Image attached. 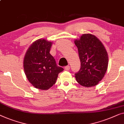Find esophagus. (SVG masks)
Returning a JSON list of instances; mask_svg holds the SVG:
<instances>
[{"label": "esophagus", "instance_id": "1", "mask_svg": "<svg viewBox=\"0 0 124 124\" xmlns=\"http://www.w3.org/2000/svg\"><path fill=\"white\" fill-rule=\"evenodd\" d=\"M64 70H67V71H68V70H69L70 69V66H65V67H64Z\"/></svg>", "mask_w": 124, "mask_h": 124}]
</instances>
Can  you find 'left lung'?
<instances>
[{"mask_svg": "<svg viewBox=\"0 0 124 124\" xmlns=\"http://www.w3.org/2000/svg\"><path fill=\"white\" fill-rule=\"evenodd\" d=\"M78 47L81 68L75 74L78 83L84 87L97 85L105 75L108 57L105 47L94 35L84 34L74 41Z\"/></svg>", "mask_w": 124, "mask_h": 124, "instance_id": "obj_1", "label": "left lung"}]
</instances>
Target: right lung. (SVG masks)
<instances>
[{"mask_svg": "<svg viewBox=\"0 0 124 124\" xmlns=\"http://www.w3.org/2000/svg\"><path fill=\"white\" fill-rule=\"evenodd\" d=\"M52 41L36 40L27 50L23 58V69L29 81L35 88L46 90L56 82L63 69L57 66L49 52Z\"/></svg>", "mask_w": 124, "mask_h": 124, "instance_id": "1", "label": "right lung"}]
</instances>
